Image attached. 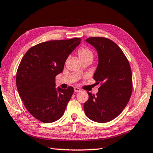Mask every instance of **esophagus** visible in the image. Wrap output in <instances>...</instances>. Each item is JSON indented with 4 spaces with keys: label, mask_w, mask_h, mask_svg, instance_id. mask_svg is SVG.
<instances>
[{
    "label": "esophagus",
    "mask_w": 153,
    "mask_h": 153,
    "mask_svg": "<svg viewBox=\"0 0 153 153\" xmlns=\"http://www.w3.org/2000/svg\"><path fill=\"white\" fill-rule=\"evenodd\" d=\"M74 92H79L81 91L80 88H77V87H74Z\"/></svg>",
    "instance_id": "1"
}]
</instances>
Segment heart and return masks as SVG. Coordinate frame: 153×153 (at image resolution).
Instances as JSON below:
<instances>
[{
    "instance_id": "obj_1",
    "label": "heart",
    "mask_w": 153,
    "mask_h": 153,
    "mask_svg": "<svg viewBox=\"0 0 153 153\" xmlns=\"http://www.w3.org/2000/svg\"><path fill=\"white\" fill-rule=\"evenodd\" d=\"M77 54L81 61H83L88 58H93V53L89 48L85 47H81L79 48L77 51Z\"/></svg>"
}]
</instances>
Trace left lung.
<instances>
[{
  "label": "left lung",
  "instance_id": "8db88e82",
  "mask_svg": "<svg viewBox=\"0 0 153 153\" xmlns=\"http://www.w3.org/2000/svg\"><path fill=\"white\" fill-rule=\"evenodd\" d=\"M86 41L96 48L99 64L94 79L101 83L97 94L88 92L84 103L85 115L98 123H106L123 111L132 92V76L129 62L120 48L105 37H90Z\"/></svg>",
  "mask_w": 153,
  "mask_h": 153
}]
</instances>
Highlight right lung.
Masks as SVG:
<instances>
[{
    "instance_id": "add662e5",
    "label": "right lung",
    "mask_w": 153,
    "mask_h": 153,
    "mask_svg": "<svg viewBox=\"0 0 153 153\" xmlns=\"http://www.w3.org/2000/svg\"><path fill=\"white\" fill-rule=\"evenodd\" d=\"M80 38L43 42L30 48L16 72L18 92L27 111L41 122L56 121L64 114L74 88H55V77L80 44Z\"/></svg>"
}]
</instances>
